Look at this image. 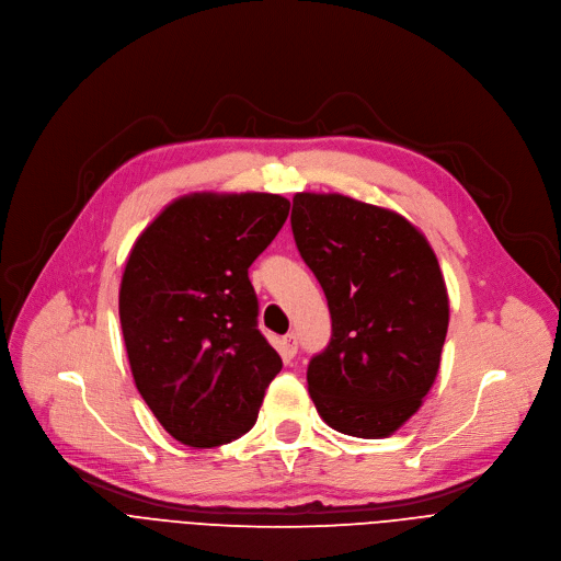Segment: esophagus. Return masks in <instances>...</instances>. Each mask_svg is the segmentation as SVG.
Instances as JSON below:
<instances>
[{"mask_svg": "<svg viewBox=\"0 0 561 561\" xmlns=\"http://www.w3.org/2000/svg\"><path fill=\"white\" fill-rule=\"evenodd\" d=\"M279 352L286 360H290L297 354V335L295 333H286L282 343H279Z\"/></svg>", "mask_w": 561, "mask_h": 561, "instance_id": "1", "label": "esophagus"}]
</instances>
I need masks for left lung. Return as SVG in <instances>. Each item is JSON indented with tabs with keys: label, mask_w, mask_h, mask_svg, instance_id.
I'll use <instances>...</instances> for the list:
<instances>
[{
	"label": "left lung",
	"mask_w": 561,
	"mask_h": 561,
	"mask_svg": "<svg viewBox=\"0 0 561 561\" xmlns=\"http://www.w3.org/2000/svg\"><path fill=\"white\" fill-rule=\"evenodd\" d=\"M290 228L331 313L309 394L339 433L381 439L435 383L449 295L426 237L401 214L341 194H295Z\"/></svg>",
	"instance_id": "1"
}]
</instances>
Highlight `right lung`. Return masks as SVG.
Listing matches in <instances>:
<instances>
[{"instance_id": "right-lung-1", "label": "right lung", "mask_w": 561, "mask_h": 561, "mask_svg": "<svg viewBox=\"0 0 561 561\" xmlns=\"http://www.w3.org/2000/svg\"><path fill=\"white\" fill-rule=\"evenodd\" d=\"M288 209L277 194H190L167 205L128 254L119 320L133 379L186 446L245 435L282 369L256 329L248 268Z\"/></svg>"}]
</instances>
